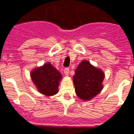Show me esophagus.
<instances>
[{
    "mask_svg": "<svg viewBox=\"0 0 134 134\" xmlns=\"http://www.w3.org/2000/svg\"><path fill=\"white\" fill-rule=\"evenodd\" d=\"M64 73L65 75H69V69L68 67H66V68L64 69Z\"/></svg>",
    "mask_w": 134,
    "mask_h": 134,
    "instance_id": "34e87169",
    "label": "esophagus"
}]
</instances>
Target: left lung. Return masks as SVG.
<instances>
[{
	"mask_svg": "<svg viewBox=\"0 0 134 134\" xmlns=\"http://www.w3.org/2000/svg\"><path fill=\"white\" fill-rule=\"evenodd\" d=\"M73 82L77 96L82 100L91 99L102 90V82L104 74L100 69L84 60L75 71Z\"/></svg>",
	"mask_w": 134,
	"mask_h": 134,
	"instance_id": "left-lung-1",
	"label": "left lung"
}]
</instances>
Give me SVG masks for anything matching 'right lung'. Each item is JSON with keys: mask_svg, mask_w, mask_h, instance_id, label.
<instances>
[{"mask_svg": "<svg viewBox=\"0 0 134 134\" xmlns=\"http://www.w3.org/2000/svg\"><path fill=\"white\" fill-rule=\"evenodd\" d=\"M31 78L40 93L51 96L58 93L62 75L51 63H47L32 71Z\"/></svg>", "mask_w": 134, "mask_h": 134, "instance_id": "right-lung-1", "label": "right lung"}]
</instances>
